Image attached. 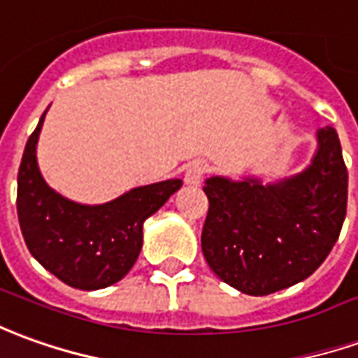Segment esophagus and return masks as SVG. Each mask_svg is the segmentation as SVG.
Wrapping results in <instances>:
<instances>
[{
	"label": "esophagus",
	"instance_id": "esophagus-1",
	"mask_svg": "<svg viewBox=\"0 0 358 358\" xmlns=\"http://www.w3.org/2000/svg\"><path fill=\"white\" fill-rule=\"evenodd\" d=\"M205 174H207V164L203 161H194L187 164L186 172H184V180H186V184L197 186L203 180Z\"/></svg>",
	"mask_w": 358,
	"mask_h": 358
}]
</instances>
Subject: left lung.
Wrapping results in <instances>:
<instances>
[{
    "label": "left lung",
    "mask_w": 358,
    "mask_h": 358,
    "mask_svg": "<svg viewBox=\"0 0 358 358\" xmlns=\"http://www.w3.org/2000/svg\"><path fill=\"white\" fill-rule=\"evenodd\" d=\"M308 169L262 186L257 180L209 178L201 250L215 275L264 296L304 281L339 238L347 215V166L331 126L318 131Z\"/></svg>",
    "instance_id": "left-lung-1"
}]
</instances>
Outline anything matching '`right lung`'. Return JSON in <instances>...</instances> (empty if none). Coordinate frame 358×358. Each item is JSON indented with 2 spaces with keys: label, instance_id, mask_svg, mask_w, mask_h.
Segmentation results:
<instances>
[{
  "label": "right lung",
  "instance_id": "obj_1",
  "mask_svg": "<svg viewBox=\"0 0 358 358\" xmlns=\"http://www.w3.org/2000/svg\"><path fill=\"white\" fill-rule=\"evenodd\" d=\"M32 131L17 174V215L22 238L42 267L69 287L96 291L118 283L143 244V222L182 186L166 180L127 192L104 205H79L50 189L36 164Z\"/></svg>",
  "mask_w": 358,
  "mask_h": 358
}]
</instances>
